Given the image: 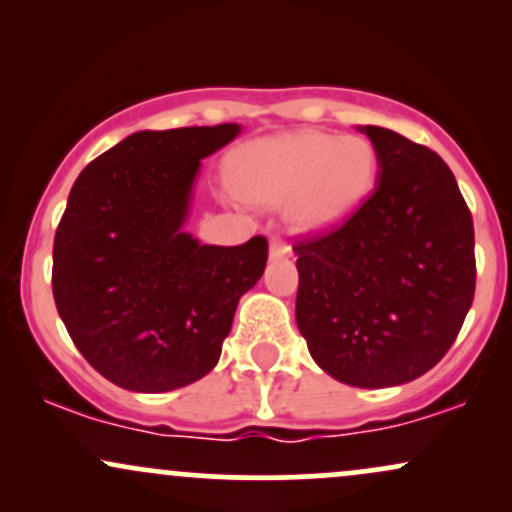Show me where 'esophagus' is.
Segmentation results:
<instances>
[{"label":"esophagus","instance_id":"34e87169","mask_svg":"<svg viewBox=\"0 0 512 512\" xmlns=\"http://www.w3.org/2000/svg\"><path fill=\"white\" fill-rule=\"evenodd\" d=\"M291 255V245L281 238H272L269 240V257L272 260H281V257H289Z\"/></svg>","mask_w":512,"mask_h":512}]
</instances>
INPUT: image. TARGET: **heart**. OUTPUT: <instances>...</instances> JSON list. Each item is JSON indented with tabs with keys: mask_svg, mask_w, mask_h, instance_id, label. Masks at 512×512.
<instances>
[{
	"mask_svg": "<svg viewBox=\"0 0 512 512\" xmlns=\"http://www.w3.org/2000/svg\"><path fill=\"white\" fill-rule=\"evenodd\" d=\"M380 161L361 134L291 132L245 144L228 166V185L252 204L286 202L298 231L346 219L378 182Z\"/></svg>",
	"mask_w": 512,
	"mask_h": 512,
	"instance_id": "obj_1",
	"label": "heart"
}]
</instances>
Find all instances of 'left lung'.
Segmentation results:
<instances>
[{"label":"left lung","instance_id":"8db88e82","mask_svg":"<svg viewBox=\"0 0 512 512\" xmlns=\"http://www.w3.org/2000/svg\"><path fill=\"white\" fill-rule=\"evenodd\" d=\"M378 151L366 202L293 245L296 322L313 361L354 387L416 380L448 354L474 301V223L436 151L358 127Z\"/></svg>","mask_w":512,"mask_h":512}]
</instances>
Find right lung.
I'll use <instances>...</instances> for the list:
<instances>
[{
  "instance_id": "obj_1",
  "label": "right lung",
  "mask_w": 512,
  "mask_h": 512,
  "mask_svg": "<svg viewBox=\"0 0 512 512\" xmlns=\"http://www.w3.org/2000/svg\"><path fill=\"white\" fill-rule=\"evenodd\" d=\"M240 125L129 134L69 192L52 248V293L69 337L103 378L170 392L219 363L243 293L260 281L267 238L236 248L185 231L202 158Z\"/></svg>"
}]
</instances>
